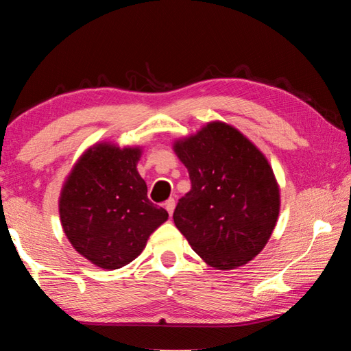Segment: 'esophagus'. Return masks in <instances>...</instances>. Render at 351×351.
I'll use <instances>...</instances> for the list:
<instances>
[{"label": "esophagus", "instance_id": "obj_1", "mask_svg": "<svg viewBox=\"0 0 351 351\" xmlns=\"http://www.w3.org/2000/svg\"><path fill=\"white\" fill-rule=\"evenodd\" d=\"M175 199L173 198H170V199H167L164 203V207L165 209H167V212H169V215H171V213H173V210H175Z\"/></svg>", "mask_w": 351, "mask_h": 351}]
</instances>
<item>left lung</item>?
<instances>
[{
    "mask_svg": "<svg viewBox=\"0 0 351 351\" xmlns=\"http://www.w3.org/2000/svg\"><path fill=\"white\" fill-rule=\"evenodd\" d=\"M192 189L173 221L215 269L246 265L266 246L280 210V190L268 159L239 130L210 122L175 142Z\"/></svg>",
    "mask_w": 351,
    "mask_h": 351,
    "instance_id": "obj_1",
    "label": "left lung"
}]
</instances>
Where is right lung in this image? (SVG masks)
Segmentation results:
<instances>
[{"instance_id":"1","label":"right lung","mask_w":351,"mask_h":351,"mask_svg":"<svg viewBox=\"0 0 351 351\" xmlns=\"http://www.w3.org/2000/svg\"><path fill=\"white\" fill-rule=\"evenodd\" d=\"M141 147L108 142L82 154L63 184L60 221L73 247L99 268L119 269L144 251L169 213L147 197Z\"/></svg>"}]
</instances>
